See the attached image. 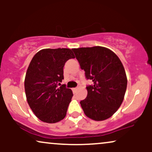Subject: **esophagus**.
Returning a JSON list of instances; mask_svg holds the SVG:
<instances>
[{"mask_svg":"<svg viewBox=\"0 0 152 152\" xmlns=\"http://www.w3.org/2000/svg\"><path fill=\"white\" fill-rule=\"evenodd\" d=\"M77 87H76V88H72V91H73V92H74V93H76V91H77Z\"/></svg>","mask_w":152,"mask_h":152,"instance_id":"obj_1","label":"esophagus"}]
</instances>
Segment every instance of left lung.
Listing matches in <instances>:
<instances>
[{"label":"left lung","instance_id":"1","mask_svg":"<svg viewBox=\"0 0 152 152\" xmlns=\"http://www.w3.org/2000/svg\"><path fill=\"white\" fill-rule=\"evenodd\" d=\"M87 80L86 98L80 102L84 114L95 121L111 117L120 107L126 93L124 68L114 52L102 46L73 48Z\"/></svg>","mask_w":152,"mask_h":152}]
</instances>
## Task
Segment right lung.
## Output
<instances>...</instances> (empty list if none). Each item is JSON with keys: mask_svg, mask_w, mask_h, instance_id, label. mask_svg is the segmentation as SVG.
Masks as SVG:
<instances>
[{"mask_svg": "<svg viewBox=\"0 0 152 152\" xmlns=\"http://www.w3.org/2000/svg\"><path fill=\"white\" fill-rule=\"evenodd\" d=\"M74 58L72 50L58 48L39 50L31 60L24 86L28 105L41 121L56 123L66 116L73 93L61 82L66 62Z\"/></svg>", "mask_w": 152, "mask_h": 152, "instance_id": "1", "label": "right lung"}]
</instances>
